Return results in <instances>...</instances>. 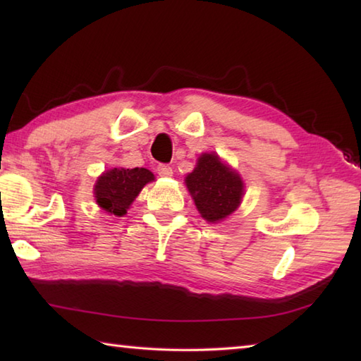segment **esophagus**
I'll return each instance as SVG.
<instances>
[{"label": "esophagus", "instance_id": "34e87169", "mask_svg": "<svg viewBox=\"0 0 361 361\" xmlns=\"http://www.w3.org/2000/svg\"><path fill=\"white\" fill-rule=\"evenodd\" d=\"M157 172L159 176H164V178H171V176L173 175V171L171 166H166V164H159L157 167Z\"/></svg>", "mask_w": 361, "mask_h": 361}]
</instances>
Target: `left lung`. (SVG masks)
I'll return each instance as SVG.
<instances>
[{
  "mask_svg": "<svg viewBox=\"0 0 361 361\" xmlns=\"http://www.w3.org/2000/svg\"><path fill=\"white\" fill-rule=\"evenodd\" d=\"M185 183L198 212L209 224L231 216L243 198L245 186L240 175L214 152L198 157L195 169L188 173Z\"/></svg>",
  "mask_w": 361,
  "mask_h": 361,
  "instance_id": "left-lung-1",
  "label": "left lung"
}]
</instances>
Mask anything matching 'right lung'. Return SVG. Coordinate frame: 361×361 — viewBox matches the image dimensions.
Returning a JSON list of instances; mask_svg holds the SVG:
<instances>
[{
  "label": "right lung",
  "instance_id": "1",
  "mask_svg": "<svg viewBox=\"0 0 361 361\" xmlns=\"http://www.w3.org/2000/svg\"><path fill=\"white\" fill-rule=\"evenodd\" d=\"M155 180L149 169L114 167L99 176L94 185L96 203L104 211L122 217L147 183Z\"/></svg>",
  "mask_w": 361,
  "mask_h": 361
}]
</instances>
